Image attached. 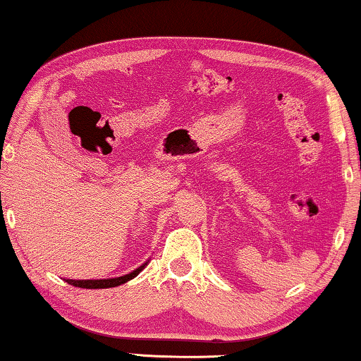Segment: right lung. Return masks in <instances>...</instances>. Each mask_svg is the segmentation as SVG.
Wrapping results in <instances>:
<instances>
[{"label":"right lung","mask_w":361,"mask_h":361,"mask_svg":"<svg viewBox=\"0 0 361 361\" xmlns=\"http://www.w3.org/2000/svg\"><path fill=\"white\" fill-rule=\"evenodd\" d=\"M145 265H140L137 270L130 271V274L123 275V276H117V279H104V280H73L68 279L66 281L73 286H78V288H90V290H97V288H114V286H118L122 283H127L132 279H135L140 271L145 269Z\"/></svg>","instance_id":"add662e5"}]
</instances>
